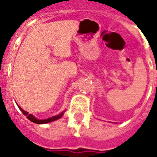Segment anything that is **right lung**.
<instances>
[{
	"instance_id": "obj_1",
	"label": "right lung",
	"mask_w": 157,
	"mask_h": 157,
	"mask_svg": "<svg viewBox=\"0 0 157 157\" xmlns=\"http://www.w3.org/2000/svg\"><path fill=\"white\" fill-rule=\"evenodd\" d=\"M19 109L21 110L22 112V113L24 114L25 116H27V118H29L30 121H32L33 123H35V124H47V123H50V122L52 121H55V120H57V119H59V118H60L63 116V114H64V113L65 112H62L61 113H59V114H58V115H55L54 116V117H51V118H46V119H38V118H36L33 115H32V114H29V112H27V111H25V110H23V109H22V108H20L18 106Z\"/></svg>"
}]
</instances>
